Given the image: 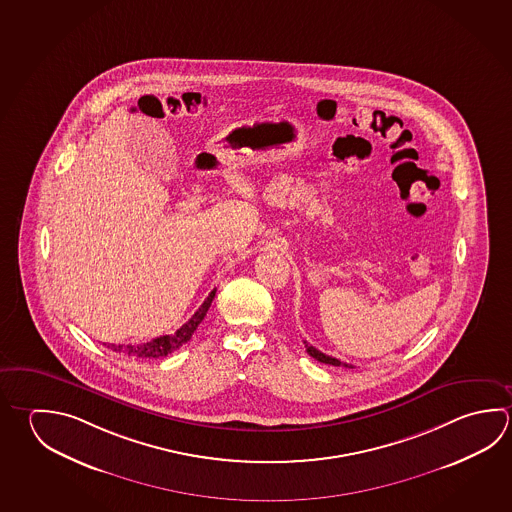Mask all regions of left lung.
<instances>
[{
	"label": "left lung",
	"instance_id": "8db88e82",
	"mask_svg": "<svg viewBox=\"0 0 512 512\" xmlns=\"http://www.w3.org/2000/svg\"><path fill=\"white\" fill-rule=\"evenodd\" d=\"M305 348H307L308 355H310V357H314V359L319 361V363L332 364V366H344V368H354L352 364L341 363L339 359H335V357H330V355L319 352L317 348H314L312 344H308L307 341H305Z\"/></svg>",
	"mask_w": 512,
	"mask_h": 512
}]
</instances>
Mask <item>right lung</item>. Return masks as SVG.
<instances>
[{"instance_id":"obj_1","label":"right lung","mask_w":512,"mask_h":512,"mask_svg":"<svg viewBox=\"0 0 512 512\" xmlns=\"http://www.w3.org/2000/svg\"><path fill=\"white\" fill-rule=\"evenodd\" d=\"M214 294H216V289L211 290V294L202 303V307L196 310L195 316L191 317L186 325L180 326L175 334L160 335L157 339H151L148 343L142 344H108V348H112L113 352L137 357V359L166 357L171 352L178 350L182 344H186L191 339V335L195 334L196 328L202 323V319H204L207 310L213 303Z\"/></svg>"}]
</instances>
